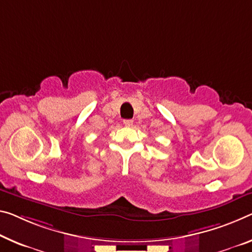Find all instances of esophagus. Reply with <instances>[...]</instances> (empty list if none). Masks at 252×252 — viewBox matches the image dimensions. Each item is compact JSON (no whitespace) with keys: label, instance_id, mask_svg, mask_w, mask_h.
Listing matches in <instances>:
<instances>
[{"label":"esophagus","instance_id":"esophagus-1","mask_svg":"<svg viewBox=\"0 0 252 252\" xmlns=\"http://www.w3.org/2000/svg\"><path fill=\"white\" fill-rule=\"evenodd\" d=\"M123 125H125L126 126H132L133 121L132 120H123Z\"/></svg>","mask_w":252,"mask_h":252}]
</instances>
